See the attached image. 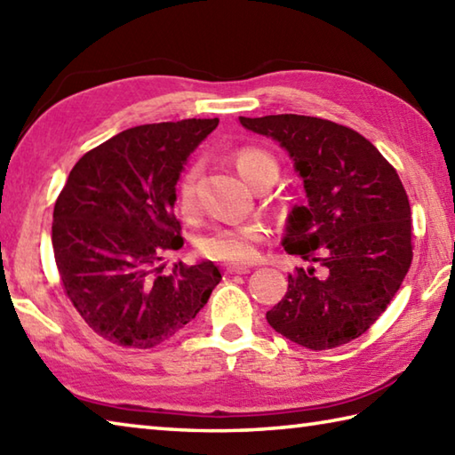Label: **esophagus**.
Returning a JSON list of instances; mask_svg holds the SVG:
<instances>
[{
  "mask_svg": "<svg viewBox=\"0 0 455 455\" xmlns=\"http://www.w3.org/2000/svg\"><path fill=\"white\" fill-rule=\"evenodd\" d=\"M251 267H238V264H230L227 267V275H249Z\"/></svg>",
  "mask_w": 455,
  "mask_h": 455,
  "instance_id": "1",
  "label": "esophagus"
}]
</instances>
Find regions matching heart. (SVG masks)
Returning a JSON list of instances; mask_svg holds the SVG:
<instances>
[{
  "label": "heart",
  "mask_w": 455,
  "mask_h": 455,
  "mask_svg": "<svg viewBox=\"0 0 455 455\" xmlns=\"http://www.w3.org/2000/svg\"><path fill=\"white\" fill-rule=\"evenodd\" d=\"M236 169L249 180L259 187L267 180H276L278 163L272 155L262 148L244 147L235 155ZM196 167L188 169L179 183V204L183 212H191L196 204ZM267 236V228L260 222H244V225L219 227L211 230L201 241L203 254L214 260H225L230 264H246L254 260L259 252V244Z\"/></svg>",
  "instance_id": "obj_1"
}]
</instances>
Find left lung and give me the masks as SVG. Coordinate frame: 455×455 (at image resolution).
Returning <instances> with one entry per match:
<instances>
[{
  "label": "left lung",
  "mask_w": 455,
  "mask_h": 455,
  "mask_svg": "<svg viewBox=\"0 0 455 455\" xmlns=\"http://www.w3.org/2000/svg\"><path fill=\"white\" fill-rule=\"evenodd\" d=\"M284 148L307 201L283 246L300 256L268 324L310 350H330L374 324L411 264V212L398 172L356 131L307 115L238 117Z\"/></svg>",
  "instance_id": "1"
}]
</instances>
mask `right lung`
Masks as SVG:
<instances>
[{
	"mask_svg": "<svg viewBox=\"0 0 455 455\" xmlns=\"http://www.w3.org/2000/svg\"><path fill=\"white\" fill-rule=\"evenodd\" d=\"M219 119L153 123L123 131L71 169L53 209L52 243L73 307L99 336L153 348L195 320L220 283L211 260H161L183 246L177 183L188 155Z\"/></svg>",
	"mask_w": 455,
	"mask_h": 455,
	"instance_id": "add662e5",
	"label": "right lung"
}]
</instances>
